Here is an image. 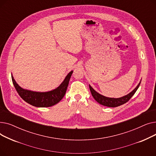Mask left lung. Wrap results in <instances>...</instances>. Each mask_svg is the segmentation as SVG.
<instances>
[{"mask_svg": "<svg viewBox=\"0 0 156 156\" xmlns=\"http://www.w3.org/2000/svg\"><path fill=\"white\" fill-rule=\"evenodd\" d=\"M140 83H141V80L140 81V83L138 84V85L136 87V88L133 90H132L128 94L119 98L107 97L96 92L90 85H89V88H90V90L91 94L93 97L94 98V99L98 103H99L100 104L103 105L104 106H107V107L115 108L127 102L131 98H132V97L135 94V93L137 90V89L138 88L139 86H140Z\"/></svg>", "mask_w": 156, "mask_h": 156, "instance_id": "left-lung-1", "label": "left lung"}]
</instances>
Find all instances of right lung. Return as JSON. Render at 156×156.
I'll return each mask as SVG.
<instances>
[{"label": "right lung", "instance_id": "1", "mask_svg": "<svg viewBox=\"0 0 156 156\" xmlns=\"http://www.w3.org/2000/svg\"><path fill=\"white\" fill-rule=\"evenodd\" d=\"M73 72V71H71L68 74L58 87L52 90L45 92H34L24 89L16 83L12 75H11V76L12 83L16 91L24 101L35 107L47 108L51 107L57 104L64 97Z\"/></svg>", "mask_w": 156, "mask_h": 156}]
</instances>
